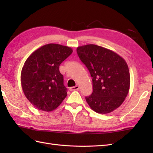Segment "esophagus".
<instances>
[{
	"label": "esophagus",
	"mask_w": 153,
	"mask_h": 153,
	"mask_svg": "<svg viewBox=\"0 0 153 153\" xmlns=\"http://www.w3.org/2000/svg\"><path fill=\"white\" fill-rule=\"evenodd\" d=\"M78 89H79V86L78 85H76L75 87H71L70 88V90L71 91H77Z\"/></svg>",
	"instance_id": "esophagus-1"
}]
</instances>
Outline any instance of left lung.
<instances>
[{"mask_svg":"<svg viewBox=\"0 0 153 153\" xmlns=\"http://www.w3.org/2000/svg\"><path fill=\"white\" fill-rule=\"evenodd\" d=\"M77 53L93 78V93L85 97L91 108L104 114L118 108L130 87L126 60L114 51L93 44L78 47Z\"/></svg>","mask_w":153,"mask_h":153,"instance_id":"left-lung-1","label":"left lung"}]
</instances>
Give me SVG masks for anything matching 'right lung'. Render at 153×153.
Masks as SVG:
<instances>
[{
	"label": "right lung",
	"mask_w": 153,
	"mask_h": 153,
	"mask_svg": "<svg viewBox=\"0 0 153 153\" xmlns=\"http://www.w3.org/2000/svg\"><path fill=\"white\" fill-rule=\"evenodd\" d=\"M72 52L71 47L50 43L35 51L25 60L21 72L22 87L35 108L53 111L66 98L67 89L59 66Z\"/></svg>",
	"instance_id": "right-lung-1"
}]
</instances>
